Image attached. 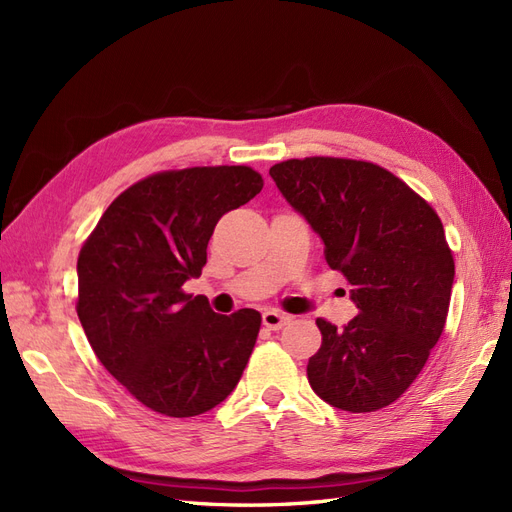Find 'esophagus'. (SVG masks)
Returning <instances> with one entry per match:
<instances>
[{"mask_svg":"<svg viewBox=\"0 0 512 512\" xmlns=\"http://www.w3.org/2000/svg\"><path fill=\"white\" fill-rule=\"evenodd\" d=\"M288 322H290V316L282 314V312H275V309H267V312L262 314V324H265V327L271 331H280L282 327H286Z\"/></svg>","mask_w":512,"mask_h":512,"instance_id":"esophagus-1","label":"esophagus"}]
</instances>
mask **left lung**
Segmentation results:
<instances>
[{
	"mask_svg": "<svg viewBox=\"0 0 512 512\" xmlns=\"http://www.w3.org/2000/svg\"><path fill=\"white\" fill-rule=\"evenodd\" d=\"M269 175L359 309L344 329L316 320L322 346L307 363L309 384L346 412L391 406L421 374L451 303L455 262L438 213L371 162L286 160Z\"/></svg>",
	"mask_w": 512,
	"mask_h": 512,
	"instance_id": "left-lung-1",
	"label": "left lung"
}]
</instances>
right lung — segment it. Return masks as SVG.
I'll use <instances>...</instances> for the list:
<instances>
[{
    "label": "right lung",
    "instance_id": "right-lung-1",
    "mask_svg": "<svg viewBox=\"0 0 512 512\" xmlns=\"http://www.w3.org/2000/svg\"><path fill=\"white\" fill-rule=\"evenodd\" d=\"M260 190L250 166L151 175L113 200L83 245L76 314L108 374L153 412H209L241 380L260 314H215L183 284L203 271L222 215Z\"/></svg>",
    "mask_w": 512,
    "mask_h": 512
}]
</instances>
